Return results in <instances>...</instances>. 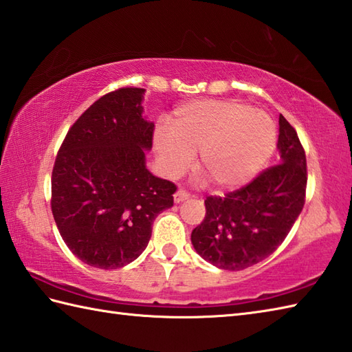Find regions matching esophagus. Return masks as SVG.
<instances>
[{"label": "esophagus", "instance_id": "34e87169", "mask_svg": "<svg viewBox=\"0 0 352 352\" xmlns=\"http://www.w3.org/2000/svg\"><path fill=\"white\" fill-rule=\"evenodd\" d=\"M189 198V192L186 190V189H178L175 193H174V199H175V203H183L184 199H188Z\"/></svg>", "mask_w": 352, "mask_h": 352}]
</instances>
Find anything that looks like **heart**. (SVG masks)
<instances>
[{"label": "heart", "instance_id": "obj_1", "mask_svg": "<svg viewBox=\"0 0 352 352\" xmlns=\"http://www.w3.org/2000/svg\"><path fill=\"white\" fill-rule=\"evenodd\" d=\"M276 129L272 119L248 104L230 100L193 101L177 109L155 136V149L168 175L198 166L216 188L236 189L256 177L272 155Z\"/></svg>", "mask_w": 352, "mask_h": 352}]
</instances>
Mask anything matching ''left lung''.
<instances>
[{"label": "left lung", "instance_id": "8db88e82", "mask_svg": "<svg viewBox=\"0 0 352 352\" xmlns=\"http://www.w3.org/2000/svg\"><path fill=\"white\" fill-rule=\"evenodd\" d=\"M280 163L223 197H207L192 243L208 263L242 271L278 248L305 204L307 160L296 130L280 115Z\"/></svg>", "mask_w": 352, "mask_h": 352}]
</instances>
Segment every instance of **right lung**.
<instances>
[{
  "label": "right lung",
  "instance_id": "right-lung-1",
  "mask_svg": "<svg viewBox=\"0 0 352 352\" xmlns=\"http://www.w3.org/2000/svg\"><path fill=\"white\" fill-rule=\"evenodd\" d=\"M140 87L96 100L62 142L51 175V210L65 243L86 265L118 269L136 260L177 186L145 168L154 124L142 118Z\"/></svg>",
  "mask_w": 352,
  "mask_h": 352
}]
</instances>
